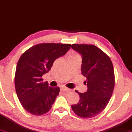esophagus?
<instances>
[{
    "instance_id": "1",
    "label": "esophagus",
    "mask_w": 132,
    "mask_h": 132,
    "mask_svg": "<svg viewBox=\"0 0 132 132\" xmlns=\"http://www.w3.org/2000/svg\"><path fill=\"white\" fill-rule=\"evenodd\" d=\"M69 89L67 88V87H65V86H62L60 87V91H69Z\"/></svg>"
}]
</instances>
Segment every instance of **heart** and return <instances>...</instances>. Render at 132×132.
<instances>
[{
	"label": "heart",
	"mask_w": 132,
	"mask_h": 132,
	"mask_svg": "<svg viewBox=\"0 0 132 132\" xmlns=\"http://www.w3.org/2000/svg\"><path fill=\"white\" fill-rule=\"evenodd\" d=\"M78 55H77V54H74V53H72V54H71L70 55H69V59H70V58H72V57H78Z\"/></svg>",
	"instance_id": "1"
}]
</instances>
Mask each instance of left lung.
I'll return each instance as SVG.
<instances>
[{
	"label": "left lung",
	"mask_w": 132,
	"mask_h": 132,
	"mask_svg": "<svg viewBox=\"0 0 132 132\" xmlns=\"http://www.w3.org/2000/svg\"><path fill=\"white\" fill-rule=\"evenodd\" d=\"M71 47L82 56L81 73L88 89L78 93L80 101L72 105L75 114L84 119L91 118L105 109L114 88V72L109 57L94 45L72 44ZM87 84H86V83Z\"/></svg>",
	"instance_id": "1"
}]
</instances>
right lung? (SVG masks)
I'll list each match as a JSON object with an SVG mask.
<instances>
[{
    "label": "right lung",
    "instance_id": "add662e5",
    "mask_svg": "<svg viewBox=\"0 0 132 132\" xmlns=\"http://www.w3.org/2000/svg\"><path fill=\"white\" fill-rule=\"evenodd\" d=\"M69 44L43 43L28 49L20 57L15 76V90L20 103L35 116L47 113L59 95L60 88L50 87L42 77L48 73L54 62L64 55Z\"/></svg>",
    "mask_w": 132,
    "mask_h": 132
}]
</instances>
